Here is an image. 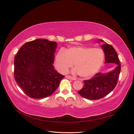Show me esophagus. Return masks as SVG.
Segmentation results:
<instances>
[{"instance_id": "esophagus-1", "label": "esophagus", "mask_w": 134, "mask_h": 134, "mask_svg": "<svg viewBox=\"0 0 134 134\" xmlns=\"http://www.w3.org/2000/svg\"><path fill=\"white\" fill-rule=\"evenodd\" d=\"M65 78L69 79H70V80H76V78H74V77H72L71 76H69V75H66L65 76Z\"/></svg>"}]
</instances>
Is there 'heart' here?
I'll use <instances>...</instances> for the list:
<instances>
[{"mask_svg": "<svg viewBox=\"0 0 134 134\" xmlns=\"http://www.w3.org/2000/svg\"><path fill=\"white\" fill-rule=\"evenodd\" d=\"M104 60V53L100 48L78 46L58 51L55 56V66L61 73L65 74L74 65L79 75L91 78L99 71Z\"/></svg>", "mask_w": 134, "mask_h": 134, "instance_id": "obj_1", "label": "heart"}]
</instances>
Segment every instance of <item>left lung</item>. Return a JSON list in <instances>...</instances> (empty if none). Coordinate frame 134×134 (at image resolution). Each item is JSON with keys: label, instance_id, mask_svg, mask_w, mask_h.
Segmentation results:
<instances>
[{"label": "left lung", "instance_id": "left-lung-1", "mask_svg": "<svg viewBox=\"0 0 134 134\" xmlns=\"http://www.w3.org/2000/svg\"><path fill=\"white\" fill-rule=\"evenodd\" d=\"M99 41H103L100 39ZM102 48L105 55V63L114 64L116 67L108 72H98L91 79L83 80L84 86L78 93L88 99H99L109 94L115 88L120 73L121 64L115 48L106 42L102 44Z\"/></svg>", "mask_w": 134, "mask_h": 134}]
</instances>
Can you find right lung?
I'll list each match as a JSON object with an SVG mask.
<instances>
[{"label":"right lung","instance_id":"obj_1","mask_svg":"<svg viewBox=\"0 0 134 134\" xmlns=\"http://www.w3.org/2000/svg\"><path fill=\"white\" fill-rule=\"evenodd\" d=\"M56 47V42L39 38L24 44L15 56V80L32 98L51 96L64 78L53 65Z\"/></svg>","mask_w":134,"mask_h":134}]
</instances>
